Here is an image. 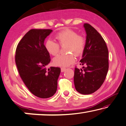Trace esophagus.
<instances>
[{"label":"esophagus","instance_id":"esophagus-1","mask_svg":"<svg viewBox=\"0 0 126 126\" xmlns=\"http://www.w3.org/2000/svg\"><path fill=\"white\" fill-rule=\"evenodd\" d=\"M65 70H66V69H65V68H61V72H63Z\"/></svg>","mask_w":126,"mask_h":126}]
</instances>
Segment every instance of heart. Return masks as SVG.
<instances>
[{"mask_svg":"<svg viewBox=\"0 0 126 126\" xmlns=\"http://www.w3.org/2000/svg\"><path fill=\"white\" fill-rule=\"evenodd\" d=\"M55 38L61 46H65V51L70 52L67 54H60L55 57L53 63L59 67H67L74 62L75 56H79L84 51L86 40L83 36L71 30H65L57 33ZM46 50L51 55H56L59 52L60 47L57 43L51 39L47 40L45 44ZM73 53V54L72 53Z\"/></svg>","mask_w":126,"mask_h":126,"instance_id":"heart-1","label":"heart"}]
</instances>
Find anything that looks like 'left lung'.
I'll return each instance as SVG.
<instances>
[{"label":"left lung","instance_id":"left-lung-1","mask_svg":"<svg viewBox=\"0 0 126 126\" xmlns=\"http://www.w3.org/2000/svg\"><path fill=\"white\" fill-rule=\"evenodd\" d=\"M86 33V45L80 65L82 69L75 68L74 81L77 91L88 95L100 87L109 70V51L103 38L89 24L83 25Z\"/></svg>","mask_w":126,"mask_h":126}]
</instances>
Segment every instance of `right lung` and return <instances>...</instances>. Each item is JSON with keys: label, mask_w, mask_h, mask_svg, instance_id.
<instances>
[{"label": "right lung", "mask_w": 126, "mask_h": 126, "mask_svg": "<svg viewBox=\"0 0 126 126\" xmlns=\"http://www.w3.org/2000/svg\"><path fill=\"white\" fill-rule=\"evenodd\" d=\"M52 32L49 29L30 30L17 45L15 63L20 77L32 94L40 98H48L56 93L59 67L46 66L51 61L44 45Z\"/></svg>", "instance_id": "right-lung-1"}]
</instances>
